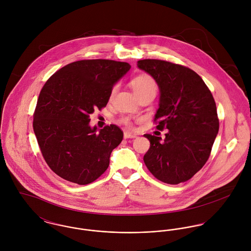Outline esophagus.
I'll use <instances>...</instances> for the list:
<instances>
[{
    "instance_id": "obj_1",
    "label": "esophagus",
    "mask_w": 251,
    "mask_h": 251,
    "mask_svg": "<svg viewBox=\"0 0 251 251\" xmlns=\"http://www.w3.org/2000/svg\"><path fill=\"white\" fill-rule=\"evenodd\" d=\"M124 137H125V139H128V138H136L137 136L135 134H132V133L126 131L124 133Z\"/></svg>"
}]
</instances>
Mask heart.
Listing matches in <instances>:
<instances>
[{
	"label": "heart",
	"instance_id": "obj_1",
	"mask_svg": "<svg viewBox=\"0 0 251 251\" xmlns=\"http://www.w3.org/2000/svg\"><path fill=\"white\" fill-rule=\"evenodd\" d=\"M130 86L134 92L135 95H139L145 92H149V91H153L156 92V85L154 80L149 76V75H139L137 77H135L131 82H130ZM123 122L126 125L129 124L128 119H124Z\"/></svg>",
	"mask_w": 251,
	"mask_h": 251
}]
</instances>
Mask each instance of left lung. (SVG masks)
<instances>
[{
    "instance_id": "8db88e82",
    "label": "left lung",
    "mask_w": 251,
    "mask_h": 251,
    "mask_svg": "<svg viewBox=\"0 0 251 251\" xmlns=\"http://www.w3.org/2000/svg\"><path fill=\"white\" fill-rule=\"evenodd\" d=\"M137 68L150 74L159 89L154 115L165 138L144 136L151 146L144 162L156 179L178 184L194 176L207 162L219 122L215 100L203 79L192 70L161 60H141Z\"/></svg>"
}]
</instances>
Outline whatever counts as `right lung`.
Returning a JSON list of instances; mask_svg holds the SVG:
<instances>
[{
	"label": "right lung",
	"instance_id": "add662e5",
	"mask_svg": "<svg viewBox=\"0 0 251 251\" xmlns=\"http://www.w3.org/2000/svg\"><path fill=\"white\" fill-rule=\"evenodd\" d=\"M130 68L112 60L78 61L54 73L43 86L33 126L46 163L61 178L88 184L106 171L124 133L115 125L91 126L90 116L106 106L113 87Z\"/></svg>",
	"mask_w": 251,
	"mask_h": 251
}]
</instances>
